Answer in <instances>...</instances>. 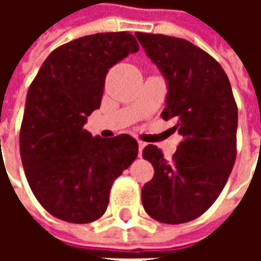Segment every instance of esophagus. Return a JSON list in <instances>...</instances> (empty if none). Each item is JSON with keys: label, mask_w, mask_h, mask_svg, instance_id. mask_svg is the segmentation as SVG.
Masks as SVG:
<instances>
[{"label": "esophagus", "mask_w": 261, "mask_h": 261, "mask_svg": "<svg viewBox=\"0 0 261 261\" xmlns=\"http://www.w3.org/2000/svg\"><path fill=\"white\" fill-rule=\"evenodd\" d=\"M145 145H147L145 142L140 141V140H138V156H141L142 155V149H144V147H145Z\"/></svg>", "instance_id": "34e87169"}]
</instances>
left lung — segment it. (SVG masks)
<instances>
[{"mask_svg":"<svg viewBox=\"0 0 261 261\" xmlns=\"http://www.w3.org/2000/svg\"><path fill=\"white\" fill-rule=\"evenodd\" d=\"M166 81L164 120L175 119L183 141L172 161L155 145L142 151L153 177L142 187V205L164 224H183L211 207L236 159V108L229 80L218 61L179 37L136 33Z\"/></svg>","mask_w":261,"mask_h":261,"instance_id":"left-lung-1","label":"left lung"}]
</instances>
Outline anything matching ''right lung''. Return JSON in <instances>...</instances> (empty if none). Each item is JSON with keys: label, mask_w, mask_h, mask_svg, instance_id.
I'll list each match as a JSON object with an SVG mask.
<instances>
[{"label": "right lung", "mask_w": 261, "mask_h": 261, "mask_svg": "<svg viewBox=\"0 0 261 261\" xmlns=\"http://www.w3.org/2000/svg\"><path fill=\"white\" fill-rule=\"evenodd\" d=\"M138 51L127 32L96 33L50 53L28 91L19 148L32 192L43 208L72 224L100 218L113 181L137 158L128 134L92 137L84 128L100 108L109 69Z\"/></svg>", "instance_id": "1"}]
</instances>
